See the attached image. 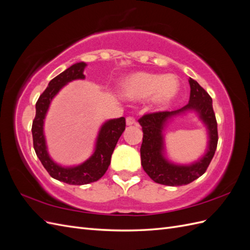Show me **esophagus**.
<instances>
[{
  "mask_svg": "<svg viewBox=\"0 0 250 250\" xmlns=\"http://www.w3.org/2000/svg\"><path fill=\"white\" fill-rule=\"evenodd\" d=\"M126 124H127L128 126L135 124V119H134L133 117H127V118H126Z\"/></svg>",
  "mask_w": 250,
  "mask_h": 250,
  "instance_id": "34e87169",
  "label": "esophagus"
}]
</instances>
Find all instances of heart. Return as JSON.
<instances>
[{
	"mask_svg": "<svg viewBox=\"0 0 250 250\" xmlns=\"http://www.w3.org/2000/svg\"><path fill=\"white\" fill-rule=\"evenodd\" d=\"M179 90V80L173 74L135 73L122 83V93L129 99H141L152 95L151 101L156 108H165L174 100Z\"/></svg>",
	"mask_w": 250,
	"mask_h": 250,
	"instance_id": "1",
	"label": "heart"
}]
</instances>
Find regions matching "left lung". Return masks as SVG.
<instances>
[{"label":"left lung","mask_w":250,"mask_h":250,"mask_svg":"<svg viewBox=\"0 0 250 250\" xmlns=\"http://www.w3.org/2000/svg\"><path fill=\"white\" fill-rule=\"evenodd\" d=\"M188 83H190L191 93L190 100L186 106L173 111L147 113L139 120L144 133L141 146L143 169L157 184L177 187L192 183L207 171L215 154L218 144V129L213 109V101L197 81L190 78ZM191 110L197 113L207 126L209 133L208 150L200 160L191 165L173 164L164 156L162 131L172 117Z\"/></svg>","instance_id":"8db88e82"}]
</instances>
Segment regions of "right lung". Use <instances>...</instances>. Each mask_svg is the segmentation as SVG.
Segmentation results:
<instances>
[{
	"mask_svg": "<svg viewBox=\"0 0 250 250\" xmlns=\"http://www.w3.org/2000/svg\"><path fill=\"white\" fill-rule=\"evenodd\" d=\"M85 66V62L75 63L49 82L48 87L36 102V115L32 123L33 147L44 169L53 178L65 184L77 186L94 183L104 175L110 165L113 150L126 126L124 117L106 121L98 133L93 155L81 165L75 167H62L50 157L44 139L43 123L51 101L66 83L76 79H84L85 76L83 71Z\"/></svg>",
	"mask_w": 250,
	"mask_h": 250,
	"instance_id": "right-lung-1",
	"label": "right lung"
}]
</instances>
